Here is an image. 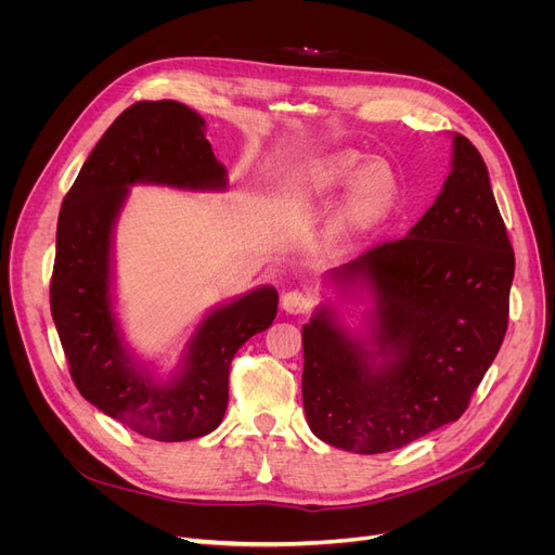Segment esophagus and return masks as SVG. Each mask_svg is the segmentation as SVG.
<instances>
[{
  "instance_id": "esophagus-1",
  "label": "esophagus",
  "mask_w": 555,
  "mask_h": 555,
  "mask_svg": "<svg viewBox=\"0 0 555 555\" xmlns=\"http://www.w3.org/2000/svg\"><path fill=\"white\" fill-rule=\"evenodd\" d=\"M281 306H283V310L289 312V314H304V312L310 310L312 299H310V295L304 293V289H289V293L283 295Z\"/></svg>"
}]
</instances>
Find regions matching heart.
Returning a JSON list of instances; mask_svg holds the SVG:
<instances>
[{
    "instance_id": "obj_1",
    "label": "heart",
    "mask_w": 555,
    "mask_h": 555,
    "mask_svg": "<svg viewBox=\"0 0 555 555\" xmlns=\"http://www.w3.org/2000/svg\"><path fill=\"white\" fill-rule=\"evenodd\" d=\"M360 170V157L353 153H341L326 159L314 170L319 184L335 186L346 180H351ZM398 195V182L391 168L383 162H375L360 172V180L353 189L351 204H348V220L364 224L375 218H380Z\"/></svg>"
}]
</instances>
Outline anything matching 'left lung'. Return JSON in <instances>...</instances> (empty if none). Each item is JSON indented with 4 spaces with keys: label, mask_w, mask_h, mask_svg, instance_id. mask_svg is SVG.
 Returning <instances> with one entry per match:
<instances>
[{
    "label": "left lung",
    "mask_w": 555,
    "mask_h": 555,
    "mask_svg": "<svg viewBox=\"0 0 555 555\" xmlns=\"http://www.w3.org/2000/svg\"><path fill=\"white\" fill-rule=\"evenodd\" d=\"M377 297L375 360L324 312L304 326V410L317 439L380 454L459 421L508 328L515 254L488 168L463 134L441 195L396 241L337 276Z\"/></svg>",
    "instance_id": "1"
}]
</instances>
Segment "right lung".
Returning a JSON list of instances; mask_svg holds the SVG:
<instances>
[{
  "instance_id": "right-lung-1",
  "label": "right lung",
  "mask_w": 555,
  "mask_h": 555,
  "mask_svg": "<svg viewBox=\"0 0 555 555\" xmlns=\"http://www.w3.org/2000/svg\"><path fill=\"white\" fill-rule=\"evenodd\" d=\"M222 189L224 168L204 137V119L178 101L124 109L82 164L55 231L51 314L80 396L153 441L214 431L227 412L229 369L238 348L272 326L279 295L258 287L199 324L186 371L157 385L121 346L109 304V233L128 184Z\"/></svg>"
}]
</instances>
